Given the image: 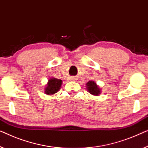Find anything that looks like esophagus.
<instances>
[{
	"instance_id": "1",
	"label": "esophagus",
	"mask_w": 148,
	"mask_h": 148,
	"mask_svg": "<svg viewBox=\"0 0 148 148\" xmlns=\"http://www.w3.org/2000/svg\"><path fill=\"white\" fill-rule=\"evenodd\" d=\"M70 80H76V78H70Z\"/></svg>"
}]
</instances>
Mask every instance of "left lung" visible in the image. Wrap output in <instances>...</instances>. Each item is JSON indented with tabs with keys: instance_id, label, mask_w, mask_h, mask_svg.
<instances>
[{
	"instance_id": "obj_1",
	"label": "left lung",
	"mask_w": 148,
	"mask_h": 148,
	"mask_svg": "<svg viewBox=\"0 0 148 148\" xmlns=\"http://www.w3.org/2000/svg\"><path fill=\"white\" fill-rule=\"evenodd\" d=\"M86 88L88 92L90 94H92L94 96H99L101 93V90L98 86L96 84V83L94 81L90 80L86 83Z\"/></svg>"
}]
</instances>
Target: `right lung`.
<instances>
[{
  "label": "right lung",
  "instance_id": "obj_1",
  "mask_svg": "<svg viewBox=\"0 0 148 148\" xmlns=\"http://www.w3.org/2000/svg\"><path fill=\"white\" fill-rule=\"evenodd\" d=\"M62 81L60 79L51 78L49 79L45 89V92L47 95H53L60 90Z\"/></svg>",
  "mask_w": 148,
  "mask_h": 148
}]
</instances>
